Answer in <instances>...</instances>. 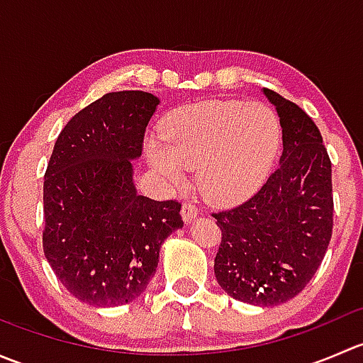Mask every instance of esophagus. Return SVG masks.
<instances>
[{
    "label": "esophagus",
    "instance_id": "1",
    "mask_svg": "<svg viewBox=\"0 0 363 363\" xmlns=\"http://www.w3.org/2000/svg\"><path fill=\"white\" fill-rule=\"evenodd\" d=\"M181 214H182V219H184V221H193V219L196 218V214H199V208H196L195 203L184 202L182 203Z\"/></svg>",
    "mask_w": 363,
    "mask_h": 363
}]
</instances>
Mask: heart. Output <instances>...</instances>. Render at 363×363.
I'll use <instances>...</instances> for the list:
<instances>
[{"mask_svg":"<svg viewBox=\"0 0 363 363\" xmlns=\"http://www.w3.org/2000/svg\"><path fill=\"white\" fill-rule=\"evenodd\" d=\"M281 144L272 108L239 100H212L172 113L161 140L149 144L152 168L168 186H181L199 167V186L211 202L250 196L269 174Z\"/></svg>","mask_w":363,"mask_h":363,"instance_id":"obj_1","label":"heart"}]
</instances>
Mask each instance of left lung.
Instances as JSON below:
<instances>
[{
	"label": "left lung",
	"mask_w": 363,
	"mask_h": 363,
	"mask_svg": "<svg viewBox=\"0 0 363 363\" xmlns=\"http://www.w3.org/2000/svg\"><path fill=\"white\" fill-rule=\"evenodd\" d=\"M283 128V155L246 202L212 212L221 230L219 286L252 306H279L307 286L332 239V161L320 130L298 105L263 89Z\"/></svg>",
	"instance_id": "8db88e82"
}]
</instances>
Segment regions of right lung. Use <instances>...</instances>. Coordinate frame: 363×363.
<instances>
[{
  "label": "right lung",
  "instance_id": "add662e5",
  "mask_svg": "<svg viewBox=\"0 0 363 363\" xmlns=\"http://www.w3.org/2000/svg\"><path fill=\"white\" fill-rule=\"evenodd\" d=\"M160 104L113 91L61 130L43 179V252L75 298L94 307L131 302L147 288L160 247L182 228L179 200L138 195L131 161Z\"/></svg>",
  "mask_w": 363,
  "mask_h": 363
}]
</instances>
